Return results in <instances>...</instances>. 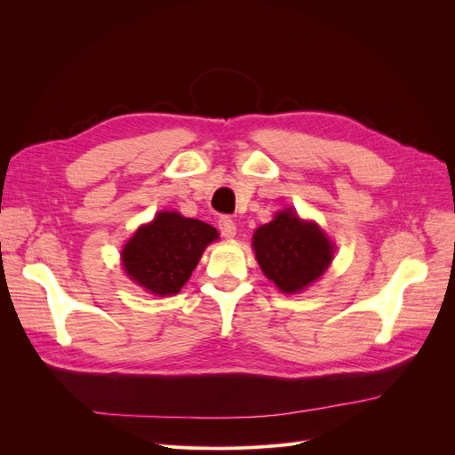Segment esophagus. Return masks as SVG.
Masks as SVG:
<instances>
[{"mask_svg":"<svg viewBox=\"0 0 455 455\" xmlns=\"http://www.w3.org/2000/svg\"><path fill=\"white\" fill-rule=\"evenodd\" d=\"M218 228H220V233H222V235L226 237V239H233L235 237V233H237V226H235V222H233V220L229 218V216H222L218 220Z\"/></svg>","mask_w":455,"mask_h":455,"instance_id":"34e87169","label":"esophagus"}]
</instances>
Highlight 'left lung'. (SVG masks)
<instances>
[{
  "mask_svg": "<svg viewBox=\"0 0 455 455\" xmlns=\"http://www.w3.org/2000/svg\"><path fill=\"white\" fill-rule=\"evenodd\" d=\"M254 251L266 277L283 292L304 291L332 261L334 246L313 222L284 211L254 233Z\"/></svg>",
  "mask_w": 455,
  "mask_h": 455,
  "instance_id": "1",
  "label": "left lung"
}]
</instances>
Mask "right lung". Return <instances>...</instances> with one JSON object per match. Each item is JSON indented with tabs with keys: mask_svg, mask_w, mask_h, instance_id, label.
Returning <instances> with one entry per match:
<instances>
[{
	"mask_svg": "<svg viewBox=\"0 0 455 455\" xmlns=\"http://www.w3.org/2000/svg\"><path fill=\"white\" fill-rule=\"evenodd\" d=\"M218 231L201 220L159 212L123 249V266L132 281L157 296L180 292L206 244Z\"/></svg>",
	"mask_w": 455,
	"mask_h": 455,
	"instance_id": "add662e5",
	"label": "right lung"
}]
</instances>
